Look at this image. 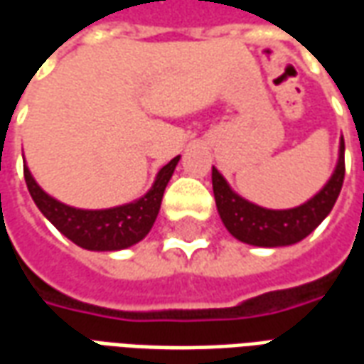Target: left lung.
Listing matches in <instances>:
<instances>
[{"label": "left lung", "instance_id": "8db88e82", "mask_svg": "<svg viewBox=\"0 0 364 364\" xmlns=\"http://www.w3.org/2000/svg\"><path fill=\"white\" fill-rule=\"evenodd\" d=\"M343 177L345 142L341 136L333 173L312 198L300 206L274 210L250 203L230 187L216 167H213V191L222 222L236 240L257 247H282L298 244L320 226L336 205Z\"/></svg>", "mask_w": 364, "mask_h": 364}]
</instances>
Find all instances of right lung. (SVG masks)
<instances>
[{
    "mask_svg": "<svg viewBox=\"0 0 364 364\" xmlns=\"http://www.w3.org/2000/svg\"><path fill=\"white\" fill-rule=\"evenodd\" d=\"M181 156L173 158L156 175L148 193L127 205L112 208H75L64 205L58 198L50 197L46 191L35 181L31 169L25 166V181L28 193L38 206V210L54 224L60 234L72 240L75 245L90 252H120L130 245L142 242L158 218L164 191L171 179L175 166Z\"/></svg>",
    "mask_w": 364,
    "mask_h": 364,
    "instance_id": "obj_1",
    "label": "right lung"
}]
</instances>
